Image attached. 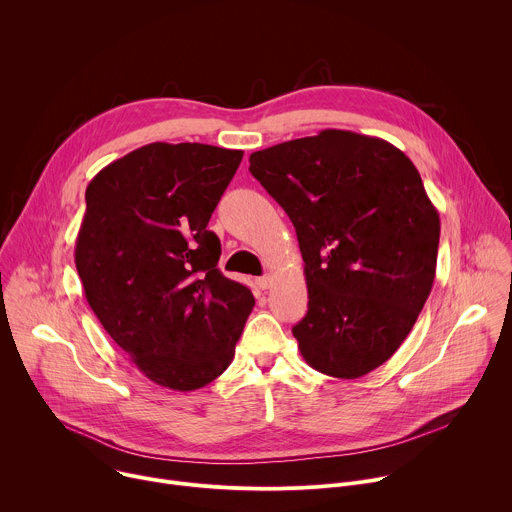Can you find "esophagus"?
<instances>
[{"label":"esophagus","mask_w":512,"mask_h":512,"mask_svg":"<svg viewBox=\"0 0 512 512\" xmlns=\"http://www.w3.org/2000/svg\"><path fill=\"white\" fill-rule=\"evenodd\" d=\"M271 281H273L271 275H263V277H257V279H255V283H257L261 289H269V287H271Z\"/></svg>","instance_id":"obj_1"}]
</instances>
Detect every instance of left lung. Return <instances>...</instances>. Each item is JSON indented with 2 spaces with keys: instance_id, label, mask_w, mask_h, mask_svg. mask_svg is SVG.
<instances>
[{
  "instance_id": "8db88e82",
  "label": "left lung",
  "mask_w": 512,
  "mask_h": 512,
  "mask_svg": "<svg viewBox=\"0 0 512 512\" xmlns=\"http://www.w3.org/2000/svg\"><path fill=\"white\" fill-rule=\"evenodd\" d=\"M249 164L296 227L310 302L291 332L304 360L336 379L375 371L435 277L440 214L417 168L389 141L344 129L277 143Z\"/></svg>"
}]
</instances>
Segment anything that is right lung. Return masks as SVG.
Listing matches in <instances>:
<instances>
[{"mask_svg": "<svg viewBox=\"0 0 512 512\" xmlns=\"http://www.w3.org/2000/svg\"><path fill=\"white\" fill-rule=\"evenodd\" d=\"M241 150L156 141L87 186L75 245L85 296L115 344L160 387L194 391L223 375L255 298L216 267L210 216Z\"/></svg>", "mask_w": 512, "mask_h": 512, "instance_id": "obj_1", "label": "right lung"}]
</instances>
